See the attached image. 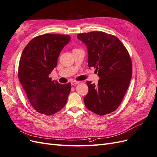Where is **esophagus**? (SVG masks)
<instances>
[{
  "instance_id": "34e87169",
  "label": "esophagus",
  "mask_w": 157,
  "mask_h": 157,
  "mask_svg": "<svg viewBox=\"0 0 157 157\" xmlns=\"http://www.w3.org/2000/svg\"><path fill=\"white\" fill-rule=\"evenodd\" d=\"M78 83H80L79 81H75V80H73V81H71V85H75V84H77Z\"/></svg>"
}]
</instances>
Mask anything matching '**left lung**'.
I'll list each match as a JSON object with an SVG mask.
<instances>
[{
    "mask_svg": "<svg viewBox=\"0 0 157 157\" xmlns=\"http://www.w3.org/2000/svg\"><path fill=\"white\" fill-rule=\"evenodd\" d=\"M87 47L89 68L94 67L99 77L98 84L87 81L88 92L85 105L98 115L115 111L129 86L132 64L128 52L115 36L101 31L77 35Z\"/></svg>",
    "mask_w": 157,
    "mask_h": 157,
    "instance_id": "left-lung-1",
    "label": "left lung"
}]
</instances>
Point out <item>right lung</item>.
Wrapping results in <instances>:
<instances>
[{
  "label": "right lung",
  "instance_id": "add662e5",
  "mask_svg": "<svg viewBox=\"0 0 157 157\" xmlns=\"http://www.w3.org/2000/svg\"><path fill=\"white\" fill-rule=\"evenodd\" d=\"M70 40L69 35L44 34L33 39L22 52L19 80L31 105L39 113L53 115L67 103L71 83L61 84L48 76Z\"/></svg>",
  "mask_w": 157,
  "mask_h": 157
}]
</instances>
